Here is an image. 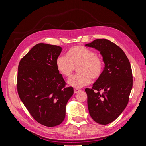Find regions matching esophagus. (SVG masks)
Wrapping results in <instances>:
<instances>
[{
	"mask_svg": "<svg viewBox=\"0 0 146 146\" xmlns=\"http://www.w3.org/2000/svg\"><path fill=\"white\" fill-rule=\"evenodd\" d=\"M80 91H81L80 90H78V89H74V93H77V92H80Z\"/></svg>",
	"mask_w": 146,
	"mask_h": 146,
	"instance_id": "esophagus-1",
	"label": "esophagus"
}]
</instances>
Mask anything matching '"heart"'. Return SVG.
<instances>
[{
    "label": "heart",
    "mask_w": 146,
    "mask_h": 146,
    "mask_svg": "<svg viewBox=\"0 0 146 146\" xmlns=\"http://www.w3.org/2000/svg\"><path fill=\"white\" fill-rule=\"evenodd\" d=\"M58 71L66 78H70L75 68L78 74L69 79V84L80 88L97 80L102 74L104 64L101 57L87 48L77 46L70 48L66 55H60L56 60Z\"/></svg>",
    "instance_id": "b5f03b06"
}]
</instances>
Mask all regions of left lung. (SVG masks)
<instances>
[{
	"label": "left lung",
	"mask_w": 146,
	"mask_h": 146,
	"mask_svg": "<svg viewBox=\"0 0 146 146\" xmlns=\"http://www.w3.org/2000/svg\"><path fill=\"white\" fill-rule=\"evenodd\" d=\"M85 46L100 51L105 63L102 76L85 91L91 117L107 125L116 120L129 102L133 86L130 63L122 48L108 39H95Z\"/></svg>",
	"instance_id": "left-lung-1"
}]
</instances>
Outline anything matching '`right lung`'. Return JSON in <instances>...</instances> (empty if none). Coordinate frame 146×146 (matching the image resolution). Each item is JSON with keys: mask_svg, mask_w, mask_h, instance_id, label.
<instances>
[{"mask_svg": "<svg viewBox=\"0 0 146 146\" xmlns=\"http://www.w3.org/2000/svg\"><path fill=\"white\" fill-rule=\"evenodd\" d=\"M62 48L39 43L20 61L17 78L19 98L35 121L48 127L60 125L74 94L56 66Z\"/></svg>", "mask_w": 146, "mask_h": 146, "instance_id": "1", "label": "right lung"}]
</instances>
